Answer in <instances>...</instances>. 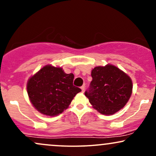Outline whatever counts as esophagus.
Instances as JSON below:
<instances>
[{
    "label": "esophagus",
    "mask_w": 156,
    "mask_h": 156,
    "mask_svg": "<svg viewBox=\"0 0 156 156\" xmlns=\"http://www.w3.org/2000/svg\"><path fill=\"white\" fill-rule=\"evenodd\" d=\"M80 89H81L82 92H84V91H85V87H84V86H82V87H80Z\"/></svg>",
    "instance_id": "esophagus-1"
}]
</instances>
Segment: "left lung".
Returning a JSON list of instances; mask_svg holds the SVG:
<instances>
[{"label": "left lung", "instance_id": "left-lung-1", "mask_svg": "<svg viewBox=\"0 0 156 156\" xmlns=\"http://www.w3.org/2000/svg\"><path fill=\"white\" fill-rule=\"evenodd\" d=\"M92 80L85 95L94 109L103 115H112L129 101L133 90L131 78L116 66L108 64L92 69Z\"/></svg>", "mask_w": 156, "mask_h": 156}]
</instances>
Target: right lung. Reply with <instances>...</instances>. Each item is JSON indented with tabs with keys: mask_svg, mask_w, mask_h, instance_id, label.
Listing matches in <instances>:
<instances>
[{
	"mask_svg": "<svg viewBox=\"0 0 156 156\" xmlns=\"http://www.w3.org/2000/svg\"><path fill=\"white\" fill-rule=\"evenodd\" d=\"M74 75L60 67L44 66L27 82V92L33 106L43 115L54 117L66 110L81 91L73 84Z\"/></svg>",
	"mask_w": 156,
	"mask_h": 156,
	"instance_id": "right-lung-1",
	"label": "right lung"
}]
</instances>
